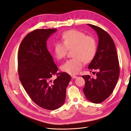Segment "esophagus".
I'll list each match as a JSON object with an SVG mask.
<instances>
[{
	"label": "esophagus",
	"instance_id": "34e87169",
	"mask_svg": "<svg viewBox=\"0 0 131 131\" xmlns=\"http://www.w3.org/2000/svg\"><path fill=\"white\" fill-rule=\"evenodd\" d=\"M71 76L72 79H75V78H76L77 77V76H75V75H71Z\"/></svg>",
	"mask_w": 131,
	"mask_h": 131
}]
</instances>
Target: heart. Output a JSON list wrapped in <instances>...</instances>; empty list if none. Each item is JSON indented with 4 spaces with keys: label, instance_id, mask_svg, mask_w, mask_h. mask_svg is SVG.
<instances>
[{
    "label": "heart",
    "instance_id": "1",
    "mask_svg": "<svg viewBox=\"0 0 131 131\" xmlns=\"http://www.w3.org/2000/svg\"><path fill=\"white\" fill-rule=\"evenodd\" d=\"M61 41L54 43L53 52L57 60L66 57L68 50L72 49L74 57L67 60L61 67V70L71 75L76 74L82 68L84 61H91L95 57L97 49L96 39L76 29L67 30L62 33Z\"/></svg>",
    "mask_w": 131,
    "mask_h": 131
}]
</instances>
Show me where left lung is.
<instances>
[{
    "mask_svg": "<svg viewBox=\"0 0 131 131\" xmlns=\"http://www.w3.org/2000/svg\"><path fill=\"white\" fill-rule=\"evenodd\" d=\"M88 25L95 30L98 36L96 55L88 67L89 69L96 70L97 72L95 78L89 75L82 76L85 80L83 92L88 100L98 104L112 93L119 76V64L116 46L111 36L98 26Z\"/></svg>",
    "mask_w": 131,
    "mask_h": 131,
    "instance_id": "obj_1",
    "label": "left lung"
}]
</instances>
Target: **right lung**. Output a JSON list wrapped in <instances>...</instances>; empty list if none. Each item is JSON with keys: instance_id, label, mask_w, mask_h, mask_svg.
I'll list each match as a JSON object with an SVG mask.
<instances>
[{"instance_id": "obj_1", "label": "right lung", "mask_w": 131, "mask_h": 131, "mask_svg": "<svg viewBox=\"0 0 131 131\" xmlns=\"http://www.w3.org/2000/svg\"><path fill=\"white\" fill-rule=\"evenodd\" d=\"M56 29H35L26 35L18 53L19 79L32 100L42 108L54 110L65 102L71 80L66 72H59L46 41ZM56 75L53 82L51 78Z\"/></svg>"}]
</instances>
